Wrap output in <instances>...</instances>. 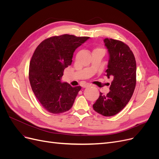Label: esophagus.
Masks as SVG:
<instances>
[{"label":"esophagus","instance_id":"obj_1","mask_svg":"<svg viewBox=\"0 0 159 159\" xmlns=\"http://www.w3.org/2000/svg\"><path fill=\"white\" fill-rule=\"evenodd\" d=\"M89 86H91V84H85L83 87L84 88H88V87H89Z\"/></svg>","mask_w":159,"mask_h":159}]
</instances>
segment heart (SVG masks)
Returning a JSON list of instances; mask_svg holds the SVG:
<instances>
[{
  "instance_id": "obj_1",
  "label": "heart",
  "mask_w": 159,
  "mask_h": 159,
  "mask_svg": "<svg viewBox=\"0 0 159 159\" xmlns=\"http://www.w3.org/2000/svg\"><path fill=\"white\" fill-rule=\"evenodd\" d=\"M97 49H99V48H97ZM97 49H95V50H97Z\"/></svg>"
}]
</instances>
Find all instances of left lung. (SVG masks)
I'll return each mask as SVG.
<instances>
[{"instance_id":"8db88e82","label":"left lung","mask_w":159,"mask_h":159,"mask_svg":"<svg viewBox=\"0 0 159 159\" xmlns=\"http://www.w3.org/2000/svg\"><path fill=\"white\" fill-rule=\"evenodd\" d=\"M104 43L109 54L105 73L113 81L109 92H100L93 108L103 116L111 117L121 111L131 99L136 85L137 65L133 52L124 42L105 38Z\"/></svg>"}]
</instances>
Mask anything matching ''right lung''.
Listing matches in <instances>:
<instances>
[{
    "mask_svg": "<svg viewBox=\"0 0 159 159\" xmlns=\"http://www.w3.org/2000/svg\"><path fill=\"white\" fill-rule=\"evenodd\" d=\"M89 37L63 34L50 37L37 46L29 66V81L34 93L48 111L59 114L70 110L81 86L61 83L66 68L72 62L77 48Z\"/></svg>",
    "mask_w": 159,
    "mask_h": 159,
    "instance_id": "1",
    "label": "right lung"
}]
</instances>
